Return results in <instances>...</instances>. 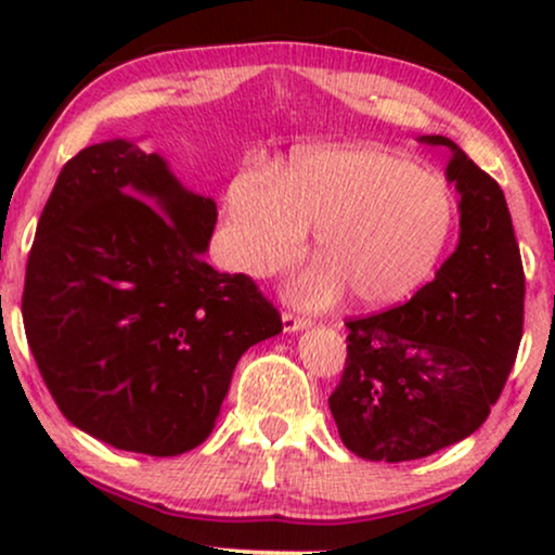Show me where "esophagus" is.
Returning a JSON list of instances; mask_svg holds the SVG:
<instances>
[{
    "label": "esophagus",
    "instance_id": "obj_1",
    "mask_svg": "<svg viewBox=\"0 0 555 555\" xmlns=\"http://www.w3.org/2000/svg\"><path fill=\"white\" fill-rule=\"evenodd\" d=\"M282 323H284V331H289V334H292V331H299V328L308 326V318H299L295 313H284Z\"/></svg>",
    "mask_w": 555,
    "mask_h": 555
}]
</instances>
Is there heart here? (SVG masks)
I'll use <instances>...</instances> for the list:
<instances>
[{"label":"heart","instance_id":"1","mask_svg":"<svg viewBox=\"0 0 555 555\" xmlns=\"http://www.w3.org/2000/svg\"><path fill=\"white\" fill-rule=\"evenodd\" d=\"M451 227V195L433 169L375 145L318 149L292 158L273 184L245 171L229 184L224 250L250 276L289 266L313 229L318 260L292 297L323 308L344 286L358 305L384 308L428 276Z\"/></svg>","mask_w":555,"mask_h":555}]
</instances>
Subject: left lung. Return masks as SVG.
Instances as JSON below:
<instances>
[{"label":"left lung","instance_id":"obj_1","mask_svg":"<svg viewBox=\"0 0 555 555\" xmlns=\"http://www.w3.org/2000/svg\"><path fill=\"white\" fill-rule=\"evenodd\" d=\"M449 182L460 245L410 302L349 318L347 362L328 397L344 446L371 462H410L486 423L512 373L525 323V271L506 197L454 140Z\"/></svg>","mask_w":555,"mask_h":555}]
</instances>
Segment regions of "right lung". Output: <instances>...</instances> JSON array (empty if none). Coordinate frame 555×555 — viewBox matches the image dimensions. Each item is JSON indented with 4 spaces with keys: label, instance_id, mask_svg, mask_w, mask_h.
Returning a JSON list of instances; mask_svg holds the SVG:
<instances>
[{
    "label": "right lung",
    "instance_id": "obj_1",
    "mask_svg": "<svg viewBox=\"0 0 555 555\" xmlns=\"http://www.w3.org/2000/svg\"><path fill=\"white\" fill-rule=\"evenodd\" d=\"M214 227L211 197L130 140L62 167L30 247L23 323L75 428L151 456L214 430L237 360L282 331L250 276L203 260Z\"/></svg>",
    "mask_w": 555,
    "mask_h": 555
}]
</instances>
